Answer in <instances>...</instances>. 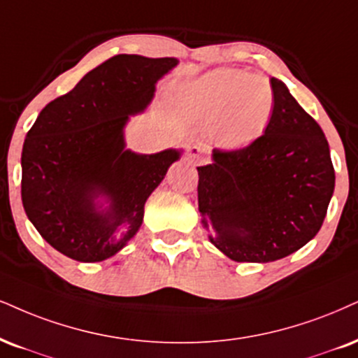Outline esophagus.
<instances>
[{
  "instance_id": "34e87169",
  "label": "esophagus",
  "mask_w": 358,
  "mask_h": 358,
  "mask_svg": "<svg viewBox=\"0 0 358 358\" xmlns=\"http://www.w3.org/2000/svg\"><path fill=\"white\" fill-rule=\"evenodd\" d=\"M187 154L194 162H197V164H201V162L206 161L204 154H202V149L199 148V145H191V148L187 149Z\"/></svg>"
}]
</instances>
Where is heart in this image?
<instances>
[{
	"mask_svg": "<svg viewBox=\"0 0 358 358\" xmlns=\"http://www.w3.org/2000/svg\"><path fill=\"white\" fill-rule=\"evenodd\" d=\"M180 108L189 121L215 132L224 145L241 148L266 131L273 111V92L260 76L215 69L182 91Z\"/></svg>",
	"mask_w": 358,
	"mask_h": 358,
	"instance_id": "heart-1",
	"label": "heart"
}]
</instances>
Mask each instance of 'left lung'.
I'll use <instances>...</instances> for the list:
<instances>
[{"instance_id": "8db88e82", "label": "left lung", "mask_w": 358, "mask_h": 358, "mask_svg": "<svg viewBox=\"0 0 358 358\" xmlns=\"http://www.w3.org/2000/svg\"><path fill=\"white\" fill-rule=\"evenodd\" d=\"M273 111L262 136L234 151L214 149L197 167L202 224L236 262H273L314 239L334 194L335 171L324 131L284 83L272 78Z\"/></svg>"}]
</instances>
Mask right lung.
Wrapping results in <instances>:
<instances>
[{
	"instance_id": "right-lung-1",
	"label": "right lung",
	"mask_w": 358,
	"mask_h": 358,
	"mask_svg": "<svg viewBox=\"0 0 358 358\" xmlns=\"http://www.w3.org/2000/svg\"><path fill=\"white\" fill-rule=\"evenodd\" d=\"M176 64V57L113 56L39 113L21 152V199L57 252L101 262L139 231L145 201L180 152L126 151L122 129L131 114L151 103L157 79ZM99 195L110 201L106 211L95 209ZM119 225L127 231L116 241Z\"/></svg>"
}]
</instances>
